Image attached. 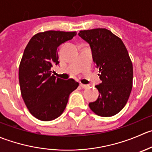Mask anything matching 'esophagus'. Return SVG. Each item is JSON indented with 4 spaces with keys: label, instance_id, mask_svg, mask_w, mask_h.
<instances>
[{
    "label": "esophagus",
    "instance_id": "esophagus-1",
    "mask_svg": "<svg viewBox=\"0 0 152 152\" xmlns=\"http://www.w3.org/2000/svg\"><path fill=\"white\" fill-rule=\"evenodd\" d=\"M79 85H80V86L82 87V88H88V85H85V84H82V83L79 84Z\"/></svg>",
    "mask_w": 152,
    "mask_h": 152
}]
</instances>
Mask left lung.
Wrapping results in <instances>:
<instances>
[{
  "label": "left lung",
  "instance_id": "1",
  "mask_svg": "<svg viewBox=\"0 0 152 152\" xmlns=\"http://www.w3.org/2000/svg\"><path fill=\"white\" fill-rule=\"evenodd\" d=\"M78 35L91 47L99 70L98 99L89 103L96 114L108 117L118 113L127 103L132 89L133 65L123 41L104 28L79 31Z\"/></svg>",
  "mask_w": 152,
  "mask_h": 152
}]
</instances>
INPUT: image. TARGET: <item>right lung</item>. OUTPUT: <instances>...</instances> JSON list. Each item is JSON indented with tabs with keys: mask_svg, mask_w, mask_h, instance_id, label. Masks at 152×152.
I'll return each mask as SVG.
<instances>
[{
	"mask_svg": "<svg viewBox=\"0 0 152 152\" xmlns=\"http://www.w3.org/2000/svg\"><path fill=\"white\" fill-rule=\"evenodd\" d=\"M76 32L50 30L39 32L29 40L19 66L22 98L33 117L50 121L63 113L69 96L79 86L73 79L56 78L53 67L58 65L59 46L71 40Z\"/></svg>",
	"mask_w": 152,
	"mask_h": 152,
	"instance_id": "right-lung-1",
	"label": "right lung"
}]
</instances>
